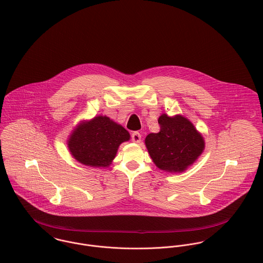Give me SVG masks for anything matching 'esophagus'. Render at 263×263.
<instances>
[{"label": "esophagus", "instance_id": "34e87169", "mask_svg": "<svg viewBox=\"0 0 263 263\" xmlns=\"http://www.w3.org/2000/svg\"><path fill=\"white\" fill-rule=\"evenodd\" d=\"M131 140H132L133 142H135V143H139V142L141 141V135H140V133H138V132L132 133V135H131Z\"/></svg>", "mask_w": 263, "mask_h": 263}]
</instances>
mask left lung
I'll return each instance as SVG.
<instances>
[{
    "instance_id": "obj_1",
    "label": "left lung",
    "mask_w": 263,
    "mask_h": 263,
    "mask_svg": "<svg viewBox=\"0 0 263 263\" xmlns=\"http://www.w3.org/2000/svg\"><path fill=\"white\" fill-rule=\"evenodd\" d=\"M160 132L151 133L145 145L156 166L167 172L181 173L202 155L205 141L193 123L181 115L163 114L159 120Z\"/></svg>"
}]
</instances>
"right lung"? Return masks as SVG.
I'll use <instances>...</instances> for the list:
<instances>
[{
	"mask_svg": "<svg viewBox=\"0 0 263 263\" xmlns=\"http://www.w3.org/2000/svg\"><path fill=\"white\" fill-rule=\"evenodd\" d=\"M130 139L129 132L106 116L80 123L69 135L67 146L71 156L90 167H108L121 143Z\"/></svg>",
	"mask_w": 263,
	"mask_h": 263,
	"instance_id": "1",
	"label": "right lung"
}]
</instances>
